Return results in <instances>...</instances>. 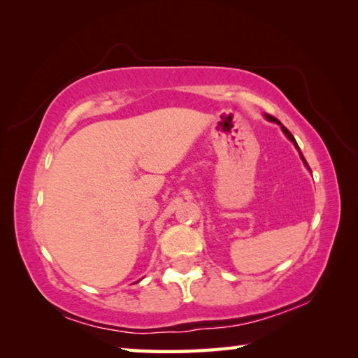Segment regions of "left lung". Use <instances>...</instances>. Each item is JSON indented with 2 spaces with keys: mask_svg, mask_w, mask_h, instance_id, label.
Wrapping results in <instances>:
<instances>
[{
  "mask_svg": "<svg viewBox=\"0 0 358 358\" xmlns=\"http://www.w3.org/2000/svg\"><path fill=\"white\" fill-rule=\"evenodd\" d=\"M265 118H266V121H271V123H276V124H280V126H281V131L284 132V134H286V137L289 138V141L294 143V147H295L296 150H299V155H300V157H301L303 164H305V166H306V169H308V171H310V172H311V169H310V166H308V162H306V159H305V157H303V155H301V151H300V148H299V145H296V142H295V138H294V136H292V134H290V132H289V129H287V128H284V124L281 123V121H280V120H276L275 117H271V115H265Z\"/></svg>",
  "mask_w": 358,
  "mask_h": 358,
  "instance_id": "8db88e82",
  "label": "left lung"
}]
</instances>
